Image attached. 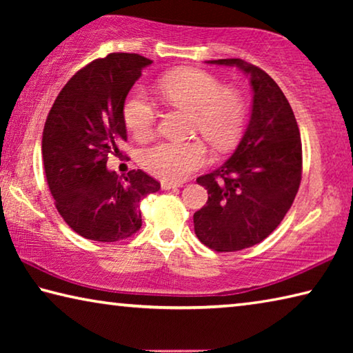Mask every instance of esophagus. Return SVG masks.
I'll return each instance as SVG.
<instances>
[{
    "mask_svg": "<svg viewBox=\"0 0 353 353\" xmlns=\"http://www.w3.org/2000/svg\"><path fill=\"white\" fill-rule=\"evenodd\" d=\"M177 187H182L181 183L176 182H168V181H162V190H174Z\"/></svg>",
    "mask_w": 353,
    "mask_h": 353,
    "instance_id": "obj_1",
    "label": "esophagus"
}]
</instances>
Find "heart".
Listing matches in <instances>:
<instances>
[{
	"mask_svg": "<svg viewBox=\"0 0 353 353\" xmlns=\"http://www.w3.org/2000/svg\"><path fill=\"white\" fill-rule=\"evenodd\" d=\"M159 90L170 104L193 112V129L216 149L229 151L241 139L248 118V104L235 88H225L218 77L202 70H181L166 74ZM123 118L137 139L154 132L157 109L141 88L130 90L123 104ZM208 162V151L199 140L162 141L143 149V168L163 181L179 182Z\"/></svg>",
	"mask_w": 353,
	"mask_h": 353,
	"instance_id": "obj_1",
	"label": "heart"
}]
</instances>
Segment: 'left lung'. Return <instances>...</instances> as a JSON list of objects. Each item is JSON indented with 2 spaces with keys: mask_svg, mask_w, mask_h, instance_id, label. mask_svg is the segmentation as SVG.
I'll return each mask as SVG.
<instances>
[{
  "mask_svg": "<svg viewBox=\"0 0 353 353\" xmlns=\"http://www.w3.org/2000/svg\"><path fill=\"white\" fill-rule=\"evenodd\" d=\"M208 63L243 70L254 92L249 126L235 152L196 179L208 193L193 216L196 236L216 252H235L270 236L291 208L302 179V141L288 99L270 74L241 59Z\"/></svg>",
  "mask_w": 353,
  "mask_h": 353,
  "instance_id": "1",
  "label": "left lung"
}]
</instances>
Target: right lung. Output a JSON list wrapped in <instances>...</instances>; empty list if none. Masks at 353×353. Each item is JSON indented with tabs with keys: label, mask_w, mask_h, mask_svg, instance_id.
Returning <instances> with one entry per match:
<instances>
[{
	"label": "right lung",
	"mask_w": 353,
	"mask_h": 353,
	"mask_svg": "<svg viewBox=\"0 0 353 353\" xmlns=\"http://www.w3.org/2000/svg\"><path fill=\"white\" fill-rule=\"evenodd\" d=\"M152 61L112 52L85 65L65 83L48 113L41 154L54 205L76 234L115 243L141 227L140 202L160 190L141 170L121 182L107 170L109 155H121L128 140L123 104L141 70Z\"/></svg>",
	"instance_id": "add662e5"
}]
</instances>
